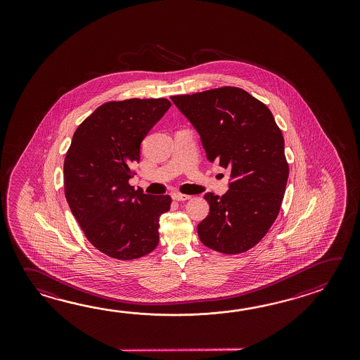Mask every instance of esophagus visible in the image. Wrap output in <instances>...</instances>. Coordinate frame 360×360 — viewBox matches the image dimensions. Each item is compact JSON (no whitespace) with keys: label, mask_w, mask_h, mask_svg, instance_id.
<instances>
[{"label":"esophagus","mask_w":360,"mask_h":360,"mask_svg":"<svg viewBox=\"0 0 360 360\" xmlns=\"http://www.w3.org/2000/svg\"><path fill=\"white\" fill-rule=\"evenodd\" d=\"M172 199H174V200H177V202H181V200H188V199H191V195L181 194V193H174V194H172Z\"/></svg>","instance_id":"obj_1"}]
</instances>
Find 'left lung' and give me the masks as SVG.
<instances>
[{
    "label": "left lung",
    "instance_id": "obj_1",
    "mask_svg": "<svg viewBox=\"0 0 360 360\" xmlns=\"http://www.w3.org/2000/svg\"><path fill=\"white\" fill-rule=\"evenodd\" d=\"M171 100L198 131L207 161L230 171L228 193L205 194L210 214L199 222V239L217 252H245L266 236L282 206L290 174L282 131L264 103L238 87Z\"/></svg>",
    "mask_w": 360,
    "mask_h": 360
}]
</instances>
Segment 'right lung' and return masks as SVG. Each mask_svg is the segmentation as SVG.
<instances>
[{
    "instance_id": "right-lung-1",
    "label": "right lung",
    "mask_w": 360,
    "mask_h": 360,
    "mask_svg": "<svg viewBox=\"0 0 360 360\" xmlns=\"http://www.w3.org/2000/svg\"><path fill=\"white\" fill-rule=\"evenodd\" d=\"M167 99L108 101L77 127L64 160V193L70 211L96 250L135 260L155 250L160 217L169 195H148L129 180L140 144L169 110Z\"/></svg>"
}]
</instances>
